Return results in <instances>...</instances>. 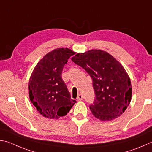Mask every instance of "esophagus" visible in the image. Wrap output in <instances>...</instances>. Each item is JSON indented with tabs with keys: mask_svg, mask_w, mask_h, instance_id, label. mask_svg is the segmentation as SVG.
Returning a JSON list of instances; mask_svg holds the SVG:
<instances>
[{
	"mask_svg": "<svg viewBox=\"0 0 152 152\" xmlns=\"http://www.w3.org/2000/svg\"><path fill=\"white\" fill-rule=\"evenodd\" d=\"M83 98H84V96L83 95L81 94H79L78 96H77V100H83Z\"/></svg>",
	"mask_w": 152,
	"mask_h": 152,
	"instance_id": "34e87169",
	"label": "esophagus"
}]
</instances>
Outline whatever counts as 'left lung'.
<instances>
[{"mask_svg": "<svg viewBox=\"0 0 152 152\" xmlns=\"http://www.w3.org/2000/svg\"><path fill=\"white\" fill-rule=\"evenodd\" d=\"M92 79L96 98L90 106L93 115L110 121L122 115L130 103V78L123 66L107 52L91 50L72 58Z\"/></svg>", "mask_w": 152, "mask_h": 152, "instance_id": "left-lung-1", "label": "left lung"}]
</instances>
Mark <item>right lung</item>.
Masks as SVG:
<instances>
[{"label":"right lung","instance_id":"obj_1","mask_svg":"<svg viewBox=\"0 0 152 152\" xmlns=\"http://www.w3.org/2000/svg\"><path fill=\"white\" fill-rule=\"evenodd\" d=\"M75 52L68 48L48 52L36 65L30 76L28 90L32 104L40 114L49 119L66 115L76 102L62 78V71Z\"/></svg>","mask_w":152,"mask_h":152}]
</instances>
